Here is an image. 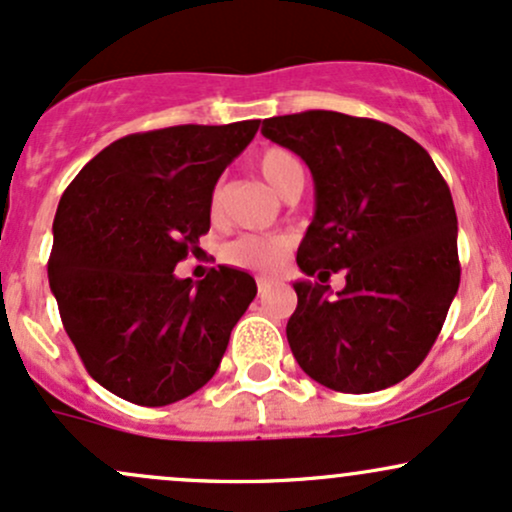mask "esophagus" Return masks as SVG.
Segmentation results:
<instances>
[{
  "mask_svg": "<svg viewBox=\"0 0 512 512\" xmlns=\"http://www.w3.org/2000/svg\"><path fill=\"white\" fill-rule=\"evenodd\" d=\"M269 286H272V284H269L267 279H262V276H260V279H257V291H260V296H264V293L269 291Z\"/></svg>",
  "mask_w": 512,
  "mask_h": 512,
  "instance_id": "obj_1",
  "label": "esophagus"
}]
</instances>
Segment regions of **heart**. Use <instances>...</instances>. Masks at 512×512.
Returning a JSON list of instances; mask_svg holds the SVG:
<instances>
[{"label": "heart", "instance_id": "1", "mask_svg": "<svg viewBox=\"0 0 512 512\" xmlns=\"http://www.w3.org/2000/svg\"><path fill=\"white\" fill-rule=\"evenodd\" d=\"M257 170H260L262 178L269 182V187H272L274 192H279L281 197L289 190H293L296 185H303L305 180L303 163L298 161V156L293 154V151L284 149V146H269V149H264L262 154L257 156ZM221 199L223 185L216 182L209 199V211L214 219L219 216ZM286 255H289V240L269 236H240L236 240H231V243L221 250L223 262L257 274H272L276 269H281Z\"/></svg>", "mask_w": 512, "mask_h": 512}]
</instances>
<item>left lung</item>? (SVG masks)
Instances as JSON below:
<instances>
[{
  "label": "left lung",
  "mask_w": 512,
  "mask_h": 512,
  "mask_svg": "<svg viewBox=\"0 0 512 512\" xmlns=\"http://www.w3.org/2000/svg\"><path fill=\"white\" fill-rule=\"evenodd\" d=\"M262 134L298 154L315 216L296 262L289 346L337 392H378L419 368L460 286L457 214L428 151L385 122L332 110L269 117ZM344 271L332 294L326 279Z\"/></svg>",
  "instance_id": "obj_1"
}]
</instances>
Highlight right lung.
<instances>
[{
    "instance_id": "right-lung-1",
    "label": "right lung",
    "mask_w": 512,
    "mask_h": 512,
    "mask_svg": "<svg viewBox=\"0 0 512 512\" xmlns=\"http://www.w3.org/2000/svg\"><path fill=\"white\" fill-rule=\"evenodd\" d=\"M260 120L127 134L81 168L52 223L50 289L93 380L142 407H166L214 378L255 298L248 272L178 279L209 231L216 180Z\"/></svg>"
}]
</instances>
